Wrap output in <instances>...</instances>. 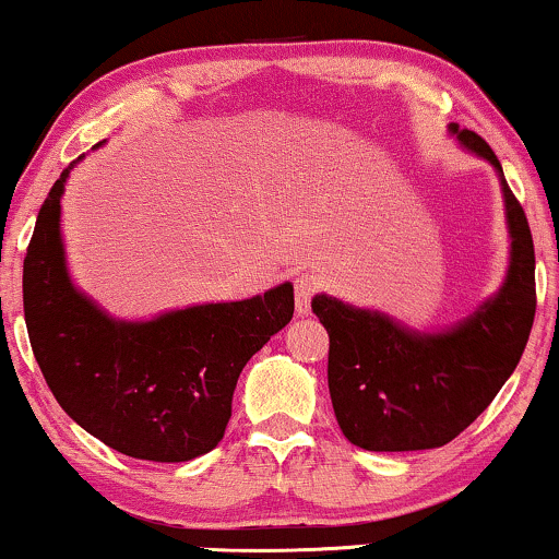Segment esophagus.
<instances>
[{"label": "esophagus", "mask_w": 559, "mask_h": 559, "mask_svg": "<svg viewBox=\"0 0 559 559\" xmlns=\"http://www.w3.org/2000/svg\"><path fill=\"white\" fill-rule=\"evenodd\" d=\"M317 288H320V281H317V275H312V273L296 275V281H294L296 314H299V317L309 314V309H312V296L317 294Z\"/></svg>", "instance_id": "34e87169"}]
</instances>
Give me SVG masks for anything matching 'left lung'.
Listing matches in <instances>:
<instances>
[{"instance_id": "8db88e82", "label": "left lung", "mask_w": 559, "mask_h": 559, "mask_svg": "<svg viewBox=\"0 0 559 559\" xmlns=\"http://www.w3.org/2000/svg\"><path fill=\"white\" fill-rule=\"evenodd\" d=\"M449 133L498 173L511 237L506 281L462 322L433 332L335 296H314L312 312L330 335L332 409L343 436L366 451H423L454 441L496 400L534 324L536 260L524 209L487 141L456 123Z\"/></svg>"}]
</instances>
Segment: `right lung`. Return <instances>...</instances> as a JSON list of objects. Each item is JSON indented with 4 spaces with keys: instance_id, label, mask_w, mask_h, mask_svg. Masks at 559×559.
<instances>
[{
    "instance_id": "right-lung-1",
    "label": "right lung",
    "mask_w": 559,
    "mask_h": 559,
    "mask_svg": "<svg viewBox=\"0 0 559 559\" xmlns=\"http://www.w3.org/2000/svg\"><path fill=\"white\" fill-rule=\"evenodd\" d=\"M69 165L38 211L23 263L31 345L63 413L105 447L144 462L209 454L231 418L245 364L294 317V286L116 320L74 286L61 239Z\"/></svg>"
}]
</instances>
